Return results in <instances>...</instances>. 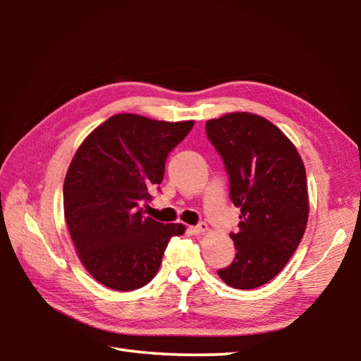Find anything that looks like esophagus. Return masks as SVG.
<instances>
[{
  "label": "esophagus",
  "instance_id": "34e87169",
  "mask_svg": "<svg viewBox=\"0 0 361 361\" xmlns=\"http://www.w3.org/2000/svg\"><path fill=\"white\" fill-rule=\"evenodd\" d=\"M207 229H209V226H207L205 223H199L197 226H192L191 232H192V234H195V235H199V234H204Z\"/></svg>",
  "mask_w": 361,
  "mask_h": 361
}]
</instances>
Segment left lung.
<instances>
[{
    "mask_svg": "<svg viewBox=\"0 0 361 361\" xmlns=\"http://www.w3.org/2000/svg\"><path fill=\"white\" fill-rule=\"evenodd\" d=\"M205 130L229 175L232 204L240 209L239 231L231 232L235 258L218 276L232 288H258L282 271L304 235L309 194L302 159L258 114H224Z\"/></svg>",
    "mask_w": 361,
    "mask_h": 361,
    "instance_id": "1",
    "label": "left lung"
}]
</instances>
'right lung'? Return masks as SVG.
<instances>
[{
	"instance_id": "right-lung-1",
	"label": "right lung",
	"mask_w": 361,
	"mask_h": 361,
	"mask_svg": "<svg viewBox=\"0 0 361 361\" xmlns=\"http://www.w3.org/2000/svg\"><path fill=\"white\" fill-rule=\"evenodd\" d=\"M192 126L116 114L78 148L65 176L63 210L79 259L97 282L118 291L142 288L157 274L169 240L185 232L180 223L143 216L140 205L152 199L169 152Z\"/></svg>"
}]
</instances>
